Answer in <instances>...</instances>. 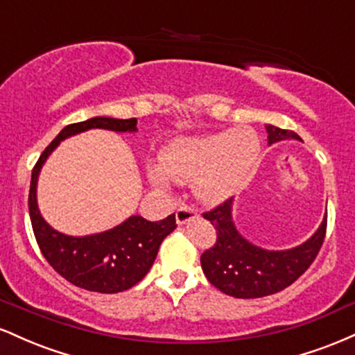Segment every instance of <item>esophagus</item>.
<instances>
[{
    "instance_id": "1",
    "label": "esophagus",
    "mask_w": 355,
    "mask_h": 355,
    "mask_svg": "<svg viewBox=\"0 0 355 355\" xmlns=\"http://www.w3.org/2000/svg\"><path fill=\"white\" fill-rule=\"evenodd\" d=\"M197 217H198V210L191 205H185V203H183L180 209L177 210V223H180V225H183V223H189Z\"/></svg>"
}]
</instances>
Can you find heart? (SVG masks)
<instances>
[{
	"label": "heart",
	"mask_w": 355,
	"mask_h": 355,
	"mask_svg": "<svg viewBox=\"0 0 355 355\" xmlns=\"http://www.w3.org/2000/svg\"><path fill=\"white\" fill-rule=\"evenodd\" d=\"M260 153L255 133L248 130L215 135L178 138L162 153L160 166L166 177L193 183L205 202H220L242 185ZM164 183V178L155 177Z\"/></svg>",
	"instance_id": "heart-1"
}]
</instances>
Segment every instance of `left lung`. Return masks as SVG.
I'll list each match as a JSON object with an SVG mask.
<instances>
[{
    "instance_id": "8db88e82",
    "label": "left lung",
    "mask_w": 355,
    "mask_h": 355,
    "mask_svg": "<svg viewBox=\"0 0 355 355\" xmlns=\"http://www.w3.org/2000/svg\"><path fill=\"white\" fill-rule=\"evenodd\" d=\"M268 144L299 138L291 130L267 125ZM217 232V240L200 257V263L209 282L223 294L235 299H259L284 291L312 266L324 243L327 232V215L319 230L302 245L291 250L272 252L247 242L232 222V198L203 211Z\"/></svg>"
}]
</instances>
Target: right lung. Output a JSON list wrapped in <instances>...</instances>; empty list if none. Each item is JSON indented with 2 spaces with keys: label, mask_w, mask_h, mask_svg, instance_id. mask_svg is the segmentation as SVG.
<instances>
[{
  "label": "right lung",
  "mask_w": 355,
  "mask_h": 355,
  "mask_svg": "<svg viewBox=\"0 0 355 355\" xmlns=\"http://www.w3.org/2000/svg\"><path fill=\"white\" fill-rule=\"evenodd\" d=\"M89 128L135 132L137 120L95 116L87 121L64 126L58 137L44 148L33 166L28 207L40 250L63 279L85 291L116 294L132 288L148 274L160 243L170 232L175 230L177 222L175 214L160 222H148L144 217L133 215L115 229L89 237H68L53 230L44 222L36 203V182L40 168L61 140Z\"/></svg>",
  "instance_id": "add662e5"
}]
</instances>
